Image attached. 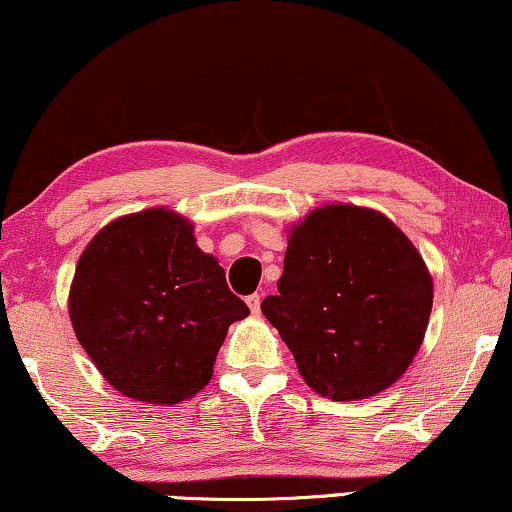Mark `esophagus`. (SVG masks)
I'll return each mask as SVG.
<instances>
[{"label":"esophagus","instance_id":"esophagus-1","mask_svg":"<svg viewBox=\"0 0 512 512\" xmlns=\"http://www.w3.org/2000/svg\"><path fill=\"white\" fill-rule=\"evenodd\" d=\"M247 305L251 309V314H258V311H261V293H251L247 298Z\"/></svg>","mask_w":512,"mask_h":512}]
</instances>
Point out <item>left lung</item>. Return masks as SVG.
I'll return each instance as SVG.
<instances>
[{"label": "left lung", "mask_w": 512, "mask_h": 512, "mask_svg": "<svg viewBox=\"0 0 512 512\" xmlns=\"http://www.w3.org/2000/svg\"><path fill=\"white\" fill-rule=\"evenodd\" d=\"M279 293L261 309L318 395L365 399L411 365L432 311V277L388 217L328 205L295 226Z\"/></svg>", "instance_id": "1"}]
</instances>
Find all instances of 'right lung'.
Segmentation results:
<instances>
[{
	"label": "right lung",
	"mask_w": 512,
	"mask_h": 512,
	"mask_svg": "<svg viewBox=\"0 0 512 512\" xmlns=\"http://www.w3.org/2000/svg\"><path fill=\"white\" fill-rule=\"evenodd\" d=\"M78 342L127 397L177 404L212 376L228 325L249 314L194 226L168 210L108 224L87 244L71 284Z\"/></svg>",
	"instance_id": "1"
}]
</instances>
